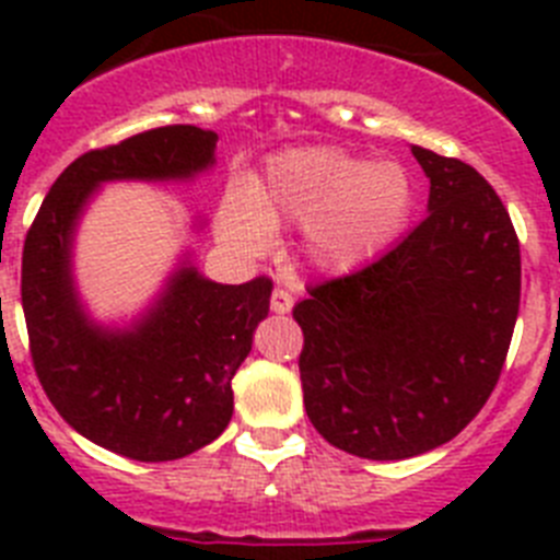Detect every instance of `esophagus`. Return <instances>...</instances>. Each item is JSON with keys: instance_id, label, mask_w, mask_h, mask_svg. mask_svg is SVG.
Masks as SVG:
<instances>
[{"instance_id": "esophagus-1", "label": "esophagus", "mask_w": 560, "mask_h": 560, "mask_svg": "<svg viewBox=\"0 0 560 560\" xmlns=\"http://www.w3.org/2000/svg\"><path fill=\"white\" fill-rule=\"evenodd\" d=\"M271 314H289L291 305H294V300H291V294L285 289H280L277 285L275 291H271Z\"/></svg>"}]
</instances>
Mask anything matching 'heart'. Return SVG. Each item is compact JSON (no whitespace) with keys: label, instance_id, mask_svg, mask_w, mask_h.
Listing matches in <instances>:
<instances>
[{"label":"heart","instance_id":"heart-1","mask_svg":"<svg viewBox=\"0 0 560 560\" xmlns=\"http://www.w3.org/2000/svg\"><path fill=\"white\" fill-rule=\"evenodd\" d=\"M412 201V179L400 162L300 145L275 153L260 179L232 187L215 212V230L226 249L257 257L275 241V226L303 224L305 260L325 275H350L400 235Z\"/></svg>","mask_w":560,"mask_h":560}]
</instances>
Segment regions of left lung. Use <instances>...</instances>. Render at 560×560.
Here are the masks:
<instances>
[{"mask_svg": "<svg viewBox=\"0 0 560 560\" xmlns=\"http://www.w3.org/2000/svg\"><path fill=\"white\" fill-rule=\"evenodd\" d=\"M427 219L350 277L294 305L303 404L330 446L407 459L457 438L497 387L522 296V257L493 187L412 145Z\"/></svg>", "mask_w": 560, "mask_h": 560, "instance_id": "obj_1", "label": "left lung"}]
</instances>
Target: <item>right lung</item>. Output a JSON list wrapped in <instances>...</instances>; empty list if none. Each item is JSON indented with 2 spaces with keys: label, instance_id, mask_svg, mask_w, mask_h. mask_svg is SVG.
Instances as JSON below:
<instances>
[{
  "label": "right lung",
  "instance_id": "obj_1",
  "mask_svg": "<svg viewBox=\"0 0 560 560\" xmlns=\"http://www.w3.org/2000/svg\"><path fill=\"white\" fill-rule=\"evenodd\" d=\"M219 133L165 126L78 156L49 187L22 255V308L44 393L69 427L140 463L199 452L232 420V375L269 314L271 280L215 283L192 249L128 323H101L75 280V237L112 182H196L215 165ZM196 212L192 232L205 230Z\"/></svg>",
  "mask_w": 560,
  "mask_h": 560
}]
</instances>
